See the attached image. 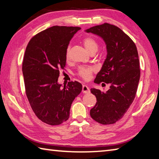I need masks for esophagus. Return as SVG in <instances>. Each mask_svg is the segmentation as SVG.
Instances as JSON below:
<instances>
[{
    "instance_id": "1",
    "label": "esophagus",
    "mask_w": 159,
    "mask_h": 159,
    "mask_svg": "<svg viewBox=\"0 0 159 159\" xmlns=\"http://www.w3.org/2000/svg\"><path fill=\"white\" fill-rule=\"evenodd\" d=\"M82 91L83 93L85 94H88L90 92V89L88 88V86H87L86 85H83V88H82Z\"/></svg>"
}]
</instances>
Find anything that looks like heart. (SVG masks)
<instances>
[{
  "instance_id": "1",
  "label": "heart",
  "mask_w": 159,
  "mask_h": 159,
  "mask_svg": "<svg viewBox=\"0 0 159 159\" xmlns=\"http://www.w3.org/2000/svg\"><path fill=\"white\" fill-rule=\"evenodd\" d=\"M83 44H84L85 47L89 53H91L92 51H97L98 49V44L97 42L94 39L91 37H85L83 39ZM70 47H68L67 52H66V57L69 59L70 57ZM94 71V69L90 67H80L79 69L78 74L79 76L83 78L85 80H88L90 78L92 72Z\"/></svg>"
}]
</instances>
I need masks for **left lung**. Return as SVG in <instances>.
<instances>
[{"mask_svg":"<svg viewBox=\"0 0 159 159\" xmlns=\"http://www.w3.org/2000/svg\"><path fill=\"white\" fill-rule=\"evenodd\" d=\"M85 31L100 37L106 46V59L94 83L111 84L106 92L90 89L97 98L90 116L102 125H111L124 116L135 97L140 76L137 48L127 34L114 25L105 23Z\"/></svg>","mask_w":159,"mask_h":159,"instance_id":"1","label":"left lung"}]
</instances>
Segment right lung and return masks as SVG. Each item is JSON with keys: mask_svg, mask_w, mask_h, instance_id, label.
<instances>
[{"mask_svg": "<svg viewBox=\"0 0 159 159\" xmlns=\"http://www.w3.org/2000/svg\"><path fill=\"white\" fill-rule=\"evenodd\" d=\"M79 27L53 26L36 34L25 49L22 71L28 102L43 122L59 125L70 117L71 103L82 90L77 81L58 83L59 69L66 64V52Z\"/></svg>", "mask_w": 159, "mask_h": 159, "instance_id": "1", "label": "right lung"}]
</instances>
